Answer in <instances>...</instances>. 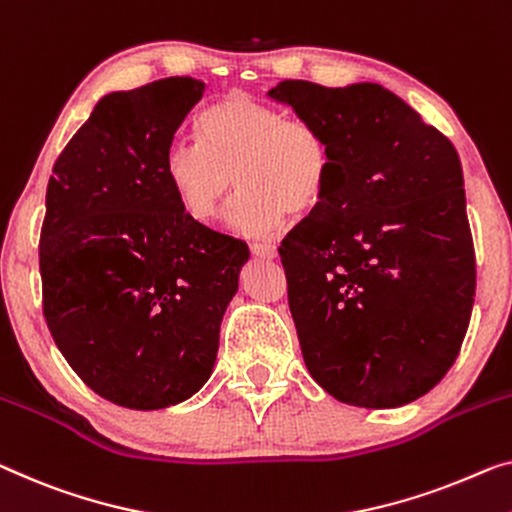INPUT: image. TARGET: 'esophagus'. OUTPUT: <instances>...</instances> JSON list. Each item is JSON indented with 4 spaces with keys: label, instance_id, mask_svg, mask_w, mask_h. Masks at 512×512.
<instances>
[{
    "label": "esophagus",
    "instance_id": "esophagus-1",
    "mask_svg": "<svg viewBox=\"0 0 512 512\" xmlns=\"http://www.w3.org/2000/svg\"><path fill=\"white\" fill-rule=\"evenodd\" d=\"M250 250H253V255L259 259H276L278 257L276 243H253Z\"/></svg>",
    "mask_w": 512,
    "mask_h": 512
}]
</instances>
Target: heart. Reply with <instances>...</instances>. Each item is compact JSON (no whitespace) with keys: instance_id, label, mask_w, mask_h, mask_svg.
Here are the masks:
<instances>
[{"instance_id":"b5f03b06","label":"heart","mask_w":512,"mask_h":512,"mask_svg":"<svg viewBox=\"0 0 512 512\" xmlns=\"http://www.w3.org/2000/svg\"><path fill=\"white\" fill-rule=\"evenodd\" d=\"M197 135L174 140L163 160L174 197L197 223L218 218L236 183L243 190L227 225L246 236L273 232L287 213H312L329 193L333 147L317 121L230 94L197 117Z\"/></svg>"}]
</instances>
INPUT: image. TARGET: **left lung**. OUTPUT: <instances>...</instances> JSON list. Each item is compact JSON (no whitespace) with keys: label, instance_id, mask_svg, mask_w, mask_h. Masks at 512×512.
Here are the masks:
<instances>
[{"label":"left lung","instance_id":"obj_1","mask_svg":"<svg viewBox=\"0 0 512 512\" xmlns=\"http://www.w3.org/2000/svg\"><path fill=\"white\" fill-rule=\"evenodd\" d=\"M269 96L333 147L329 193L280 246L303 361L345 404L414 402L451 370L474 308L457 151L375 82L285 80Z\"/></svg>","mask_w":512,"mask_h":512}]
</instances>
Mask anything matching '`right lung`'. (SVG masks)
Returning <instances> with one entry per match:
<instances>
[{"instance_id": "1", "label": "right lung", "mask_w": 512, "mask_h": 512, "mask_svg": "<svg viewBox=\"0 0 512 512\" xmlns=\"http://www.w3.org/2000/svg\"><path fill=\"white\" fill-rule=\"evenodd\" d=\"M204 94L195 78L112 91L61 151L38 246L52 340L91 391L165 409L213 372L248 246L181 209L165 151Z\"/></svg>"}]
</instances>
